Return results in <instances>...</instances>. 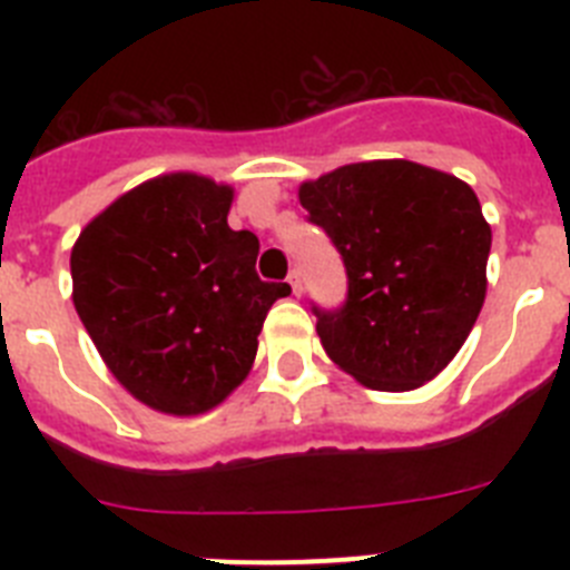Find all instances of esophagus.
<instances>
[{
	"label": "esophagus",
	"mask_w": 570,
	"mask_h": 570,
	"mask_svg": "<svg viewBox=\"0 0 570 570\" xmlns=\"http://www.w3.org/2000/svg\"><path fill=\"white\" fill-rule=\"evenodd\" d=\"M288 285H291V291H294L296 296L302 294V279H299V271H291V276H288Z\"/></svg>",
	"instance_id": "1"
}]
</instances>
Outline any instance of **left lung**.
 I'll return each mask as SVG.
<instances>
[{"label":"left lung","instance_id":"8db88e82","mask_svg":"<svg viewBox=\"0 0 570 570\" xmlns=\"http://www.w3.org/2000/svg\"><path fill=\"white\" fill-rule=\"evenodd\" d=\"M299 203L347 274L340 308L314 305L325 354L374 391L434 380L485 302L491 225L471 185L407 159H376L302 183Z\"/></svg>","mask_w":570,"mask_h":570}]
</instances>
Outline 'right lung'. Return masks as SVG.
Returning a JSON list of instances; mask_svg holds the SVG:
<instances>
[{
  "label": "right lung",
  "mask_w": 570,
  "mask_h": 570,
  "mask_svg": "<svg viewBox=\"0 0 570 570\" xmlns=\"http://www.w3.org/2000/svg\"><path fill=\"white\" fill-rule=\"evenodd\" d=\"M230 185L165 174L90 219L70 250L73 305L110 374L139 402L205 414L248 376L288 282L256 276L259 239L234 230Z\"/></svg>",
  "instance_id": "1"
}]
</instances>
